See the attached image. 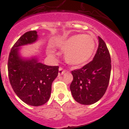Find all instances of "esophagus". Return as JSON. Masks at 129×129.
Returning <instances> with one entry per match:
<instances>
[{
    "mask_svg": "<svg viewBox=\"0 0 129 129\" xmlns=\"http://www.w3.org/2000/svg\"><path fill=\"white\" fill-rule=\"evenodd\" d=\"M65 72H66V70H63V68H59V72H58V75H63V74H65Z\"/></svg>",
    "mask_w": 129,
    "mask_h": 129,
    "instance_id": "1",
    "label": "esophagus"
}]
</instances>
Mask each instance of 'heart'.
<instances>
[{"label": "heart", "instance_id": "1", "mask_svg": "<svg viewBox=\"0 0 129 129\" xmlns=\"http://www.w3.org/2000/svg\"><path fill=\"white\" fill-rule=\"evenodd\" d=\"M56 46L66 52V59L74 66L83 65L92 57L96 48L93 36L87 34H77L66 39H59ZM51 53V52H50Z\"/></svg>", "mask_w": 129, "mask_h": 129}]
</instances>
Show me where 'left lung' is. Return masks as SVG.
<instances>
[{
    "label": "left lung",
    "mask_w": 129,
    "mask_h": 129,
    "mask_svg": "<svg viewBox=\"0 0 129 129\" xmlns=\"http://www.w3.org/2000/svg\"><path fill=\"white\" fill-rule=\"evenodd\" d=\"M99 46L93 59L80 69L72 71L74 77L70 90L74 99L83 105H91L104 95L109 83L111 61L103 40L99 36Z\"/></svg>",
    "instance_id": "left-lung-1"
}]
</instances>
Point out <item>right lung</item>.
I'll return each mask as SVG.
<instances>
[{"mask_svg":"<svg viewBox=\"0 0 129 129\" xmlns=\"http://www.w3.org/2000/svg\"><path fill=\"white\" fill-rule=\"evenodd\" d=\"M37 39L36 30L26 32L14 44L8 60V78L14 91L23 102L32 106H40L49 100L52 83L59 71L58 66L43 64L36 57L26 59L20 56V46Z\"/></svg>","mask_w":129,"mask_h":129,"instance_id":"right-lung-1","label":"right lung"}]
</instances>
